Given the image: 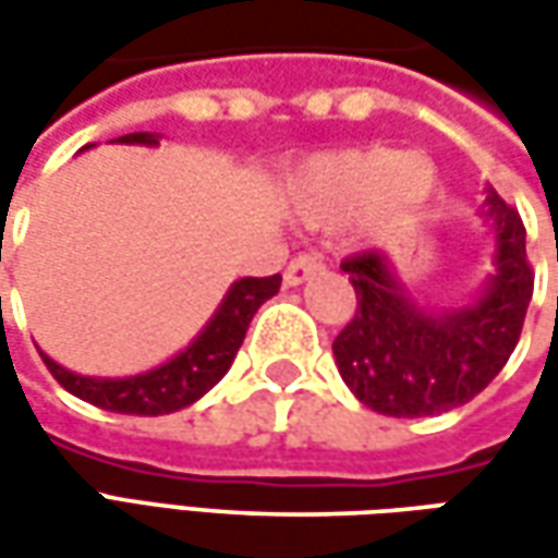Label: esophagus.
<instances>
[{"label": "esophagus", "mask_w": 558, "mask_h": 558, "mask_svg": "<svg viewBox=\"0 0 558 558\" xmlns=\"http://www.w3.org/2000/svg\"><path fill=\"white\" fill-rule=\"evenodd\" d=\"M319 269H323V260L316 254H298L289 264V269H286V286H301L311 276H316Z\"/></svg>", "instance_id": "1"}]
</instances>
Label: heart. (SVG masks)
<instances>
[{"instance_id":"1","label":"heart","mask_w":558,"mask_h":558,"mask_svg":"<svg viewBox=\"0 0 558 558\" xmlns=\"http://www.w3.org/2000/svg\"><path fill=\"white\" fill-rule=\"evenodd\" d=\"M435 185V167L418 151L351 148L313 158L294 180V204L307 226H338L363 210L369 226L416 210Z\"/></svg>"}]
</instances>
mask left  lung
I'll use <instances>...</instances> for the list:
<instances>
[{
	"instance_id": "obj_1",
	"label": "left lung",
	"mask_w": 558,
	"mask_h": 558,
	"mask_svg": "<svg viewBox=\"0 0 558 558\" xmlns=\"http://www.w3.org/2000/svg\"><path fill=\"white\" fill-rule=\"evenodd\" d=\"M484 214L494 229L497 269L465 307H418L381 251L341 264L354 282L356 313L335 338L332 354L344 385L375 413L416 418L462 407L515 351L534 291L525 226L494 189H487Z\"/></svg>"
}]
</instances>
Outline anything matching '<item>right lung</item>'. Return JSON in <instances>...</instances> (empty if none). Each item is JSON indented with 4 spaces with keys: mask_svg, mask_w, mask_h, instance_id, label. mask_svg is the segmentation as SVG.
<instances>
[{
    "mask_svg": "<svg viewBox=\"0 0 558 558\" xmlns=\"http://www.w3.org/2000/svg\"><path fill=\"white\" fill-rule=\"evenodd\" d=\"M120 145H158L155 133H126L120 136ZM282 286V276H267V279H239L232 289L226 291L217 313L195 341L161 366L126 378H96V375H76L64 366H58L52 356L43 360L49 373L58 378L64 391H71L80 400L101 407L108 413H123V416H163L177 413L189 403L204 397L232 366L245 341L247 326L254 319L257 307L269 301Z\"/></svg>",
    "mask_w": 558,
    "mask_h": 558,
    "instance_id": "add662e5",
    "label": "right lung"
}]
</instances>
